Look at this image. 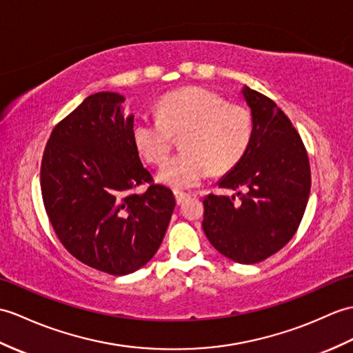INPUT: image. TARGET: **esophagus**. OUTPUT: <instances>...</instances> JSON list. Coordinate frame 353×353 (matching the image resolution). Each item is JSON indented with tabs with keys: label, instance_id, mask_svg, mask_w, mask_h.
I'll use <instances>...</instances> for the list:
<instances>
[{
	"label": "esophagus",
	"instance_id": "34e87169",
	"mask_svg": "<svg viewBox=\"0 0 353 353\" xmlns=\"http://www.w3.org/2000/svg\"><path fill=\"white\" fill-rule=\"evenodd\" d=\"M174 196H176L177 204H183L188 199H190V194H185V192H180V191H174Z\"/></svg>",
	"mask_w": 353,
	"mask_h": 353
}]
</instances>
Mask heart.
Wrapping results in <instances>:
<instances>
[{
  "mask_svg": "<svg viewBox=\"0 0 353 353\" xmlns=\"http://www.w3.org/2000/svg\"><path fill=\"white\" fill-rule=\"evenodd\" d=\"M159 117L138 116L132 137L139 153L150 163L165 161L174 137L183 135V153L170 158L158 180L173 190L199 186L212 170L224 174L250 149L254 119L248 106L228 103L224 96L201 87L167 93L158 103Z\"/></svg>",
  "mask_w": 353,
  "mask_h": 353,
  "instance_id": "1",
  "label": "heart"
}]
</instances>
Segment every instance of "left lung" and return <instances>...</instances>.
<instances>
[{
    "label": "left lung",
    "instance_id": "obj_1",
    "mask_svg": "<svg viewBox=\"0 0 353 353\" xmlns=\"http://www.w3.org/2000/svg\"><path fill=\"white\" fill-rule=\"evenodd\" d=\"M254 135L237 165L219 180V188L239 190L237 199L204 196L203 230L223 256L252 265L272 256L296 233L311 188L304 143L289 117L274 101L245 85Z\"/></svg>",
    "mask_w": 353,
    "mask_h": 353
}]
</instances>
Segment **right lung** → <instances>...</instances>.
Instances as JSON below:
<instances>
[{"label": "right lung", "instance_id": "obj_1", "mask_svg": "<svg viewBox=\"0 0 353 353\" xmlns=\"http://www.w3.org/2000/svg\"><path fill=\"white\" fill-rule=\"evenodd\" d=\"M123 102L120 93L88 96L54 128L40 167L57 237L73 257L111 275L132 274L154 256L176 206L141 163ZM143 183L148 191L135 194Z\"/></svg>", "mask_w": 353, "mask_h": 353}]
</instances>
